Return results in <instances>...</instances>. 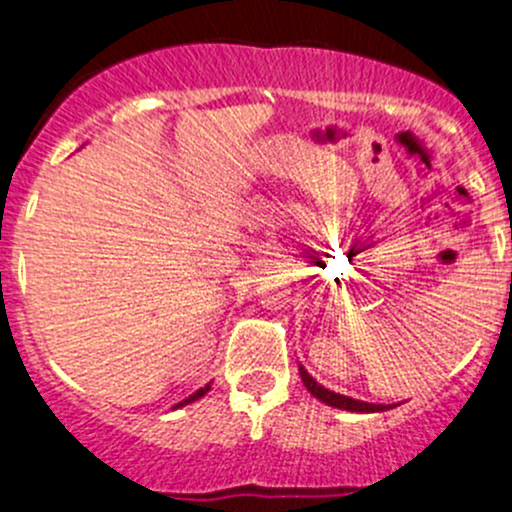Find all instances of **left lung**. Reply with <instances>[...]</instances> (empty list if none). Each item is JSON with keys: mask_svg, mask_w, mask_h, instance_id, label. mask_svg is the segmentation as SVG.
I'll use <instances>...</instances> for the list:
<instances>
[{"mask_svg": "<svg viewBox=\"0 0 512 512\" xmlns=\"http://www.w3.org/2000/svg\"><path fill=\"white\" fill-rule=\"evenodd\" d=\"M300 377H303V384L307 386V391L312 393V396L322 400V403L331 405V408H338V410H350V412H381V410H391L396 408V405H374V403H365V400H355L350 396H341V393H334L329 389H324L322 384H317L315 379L307 374V369L300 365Z\"/></svg>", "mask_w": 512, "mask_h": 512, "instance_id": "left-lung-1", "label": "left lung"}]
</instances>
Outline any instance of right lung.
<instances>
[{"label": "right lung", "instance_id": "1", "mask_svg": "<svg viewBox=\"0 0 512 512\" xmlns=\"http://www.w3.org/2000/svg\"><path fill=\"white\" fill-rule=\"evenodd\" d=\"M207 391H209V384H207V386H202V389H197V391L193 393V396H188L186 400H181V403H176L174 408H181V405H188V403H193V400H197V398H202V396H205Z\"/></svg>", "mask_w": 512, "mask_h": 512}]
</instances>
